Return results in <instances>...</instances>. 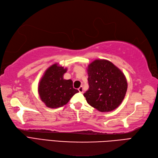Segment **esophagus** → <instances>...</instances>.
I'll return each mask as SVG.
<instances>
[{"mask_svg": "<svg viewBox=\"0 0 158 158\" xmlns=\"http://www.w3.org/2000/svg\"><path fill=\"white\" fill-rule=\"evenodd\" d=\"M78 91H79V92L80 93H83V87L82 86H80V87H79V88H78Z\"/></svg>", "mask_w": 158, "mask_h": 158, "instance_id": "34e87169", "label": "esophagus"}]
</instances>
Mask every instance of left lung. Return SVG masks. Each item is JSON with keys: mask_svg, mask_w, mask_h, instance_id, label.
<instances>
[{"mask_svg": "<svg viewBox=\"0 0 158 158\" xmlns=\"http://www.w3.org/2000/svg\"><path fill=\"white\" fill-rule=\"evenodd\" d=\"M89 88L84 96L90 106L101 112L115 110L122 103L127 90L124 74L106 59H96L87 68Z\"/></svg>", "mask_w": 158, "mask_h": 158, "instance_id": "left-lung-1", "label": "left lung"}]
</instances>
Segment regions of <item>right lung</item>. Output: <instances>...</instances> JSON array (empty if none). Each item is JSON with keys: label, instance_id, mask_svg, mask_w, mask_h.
Masks as SVG:
<instances>
[{"label": "right lung", "instance_id": "add662e5", "mask_svg": "<svg viewBox=\"0 0 158 158\" xmlns=\"http://www.w3.org/2000/svg\"><path fill=\"white\" fill-rule=\"evenodd\" d=\"M67 68L57 64L50 66L42 77L38 90L42 101L48 107L58 108L67 104L78 90L73 88L72 80L64 79Z\"/></svg>", "mask_w": 158, "mask_h": 158}]
</instances>
